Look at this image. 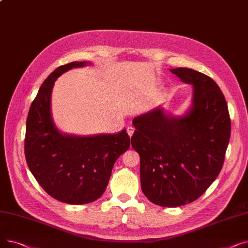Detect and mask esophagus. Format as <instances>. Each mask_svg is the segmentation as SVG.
I'll list each match as a JSON object with an SVG mask.
<instances>
[{"label": "esophagus", "mask_w": 248, "mask_h": 248, "mask_svg": "<svg viewBox=\"0 0 248 248\" xmlns=\"http://www.w3.org/2000/svg\"><path fill=\"white\" fill-rule=\"evenodd\" d=\"M126 132H127L128 137H129V138H132V137H133V135H134V132H135V128H134L133 126H128V127L126 128Z\"/></svg>", "instance_id": "obj_1"}]
</instances>
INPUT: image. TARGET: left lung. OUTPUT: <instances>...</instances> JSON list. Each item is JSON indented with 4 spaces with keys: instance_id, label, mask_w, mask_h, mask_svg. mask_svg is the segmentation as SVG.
I'll return each mask as SVG.
<instances>
[{
    "instance_id": "obj_1",
    "label": "left lung",
    "mask_w": 248,
    "mask_h": 248,
    "mask_svg": "<svg viewBox=\"0 0 248 248\" xmlns=\"http://www.w3.org/2000/svg\"><path fill=\"white\" fill-rule=\"evenodd\" d=\"M192 86L182 115L159 106L136 116L132 146L140 158V187L154 204L178 207L198 199L223 166L231 124L227 103L216 82L199 71L169 69Z\"/></svg>"
}]
</instances>
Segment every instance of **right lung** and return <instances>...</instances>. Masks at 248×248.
I'll return each mask as SVG.
<instances>
[{"instance_id":"1","label":"right lung","mask_w":248,"mask_h":248,"mask_svg":"<svg viewBox=\"0 0 248 248\" xmlns=\"http://www.w3.org/2000/svg\"><path fill=\"white\" fill-rule=\"evenodd\" d=\"M62 65L42 83L26 123L25 157L31 173L51 197L63 203L94 202L106 191L116 159L131 145L125 129L119 134L76 136L62 133L52 115V90L57 78L72 68Z\"/></svg>"}]
</instances>
